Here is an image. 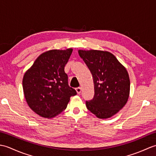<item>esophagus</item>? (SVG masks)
I'll use <instances>...</instances> for the list:
<instances>
[{"label":"esophagus","mask_w":156,"mask_h":156,"mask_svg":"<svg viewBox=\"0 0 156 156\" xmlns=\"http://www.w3.org/2000/svg\"><path fill=\"white\" fill-rule=\"evenodd\" d=\"M76 92H77V93H78V94H80V92H81L82 89H81V88H80V87H77V88H76Z\"/></svg>","instance_id":"esophagus-1"}]
</instances>
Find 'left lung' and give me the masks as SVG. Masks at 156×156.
<instances>
[{
  "instance_id": "1",
  "label": "left lung",
  "mask_w": 156,
  "mask_h": 156,
  "mask_svg": "<svg viewBox=\"0 0 156 156\" xmlns=\"http://www.w3.org/2000/svg\"><path fill=\"white\" fill-rule=\"evenodd\" d=\"M78 54L93 78L94 95L86 101L88 110L100 119L112 117L128 100L130 80L127 69L110 52L79 50Z\"/></svg>"
}]
</instances>
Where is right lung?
<instances>
[{
  "mask_svg": "<svg viewBox=\"0 0 156 156\" xmlns=\"http://www.w3.org/2000/svg\"><path fill=\"white\" fill-rule=\"evenodd\" d=\"M72 49H53L43 53L25 72L23 88L29 107L45 118H52L65 110L69 98L77 92L68 85L64 67Z\"/></svg>",
  "mask_w": 156,
  "mask_h": 156,
  "instance_id": "obj_1",
  "label": "right lung"
}]
</instances>
